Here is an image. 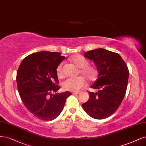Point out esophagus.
I'll use <instances>...</instances> for the list:
<instances>
[{
  "label": "esophagus",
  "mask_w": 146,
  "mask_h": 146,
  "mask_svg": "<svg viewBox=\"0 0 146 146\" xmlns=\"http://www.w3.org/2000/svg\"><path fill=\"white\" fill-rule=\"evenodd\" d=\"M80 93H81V92H72L73 94H76V95L77 94H80Z\"/></svg>",
  "instance_id": "1"
}]
</instances>
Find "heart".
I'll list each match as a JSON object with an SVG mask.
<instances>
[{
	"mask_svg": "<svg viewBox=\"0 0 146 146\" xmlns=\"http://www.w3.org/2000/svg\"><path fill=\"white\" fill-rule=\"evenodd\" d=\"M69 61L79 69L78 73L82 74L90 82L94 81L97 78L98 71L96 68L90 65L89 62L80 54H75L69 58ZM57 75L58 78H63L64 76L63 64H59L56 69ZM86 82L82 77L75 78H68L63 82L62 86L64 90L68 91H78L84 87Z\"/></svg>",
	"mask_w": 146,
	"mask_h": 146,
	"instance_id": "heart-1",
	"label": "heart"
}]
</instances>
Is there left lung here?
<instances>
[{
	"label": "left lung",
	"mask_w": 146,
	"mask_h": 146,
	"mask_svg": "<svg viewBox=\"0 0 146 146\" xmlns=\"http://www.w3.org/2000/svg\"><path fill=\"white\" fill-rule=\"evenodd\" d=\"M84 57L93 60L98 75L89 92V99L82 104L91 117L102 119L112 115L121 104L126 92L129 71L121 57L116 52L98 48L84 53Z\"/></svg>",
	"instance_id": "8db88e82"
}]
</instances>
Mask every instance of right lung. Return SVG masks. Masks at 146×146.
<instances>
[{
  "instance_id": "right-lung-1",
  "label": "right lung",
  "mask_w": 146,
  "mask_h": 146,
  "mask_svg": "<svg viewBox=\"0 0 146 146\" xmlns=\"http://www.w3.org/2000/svg\"><path fill=\"white\" fill-rule=\"evenodd\" d=\"M60 52L42 51L25 57L17 72L19 93L25 106L35 117L51 121L62 112L72 94L60 88L56 69L64 59Z\"/></svg>"
}]
</instances>
